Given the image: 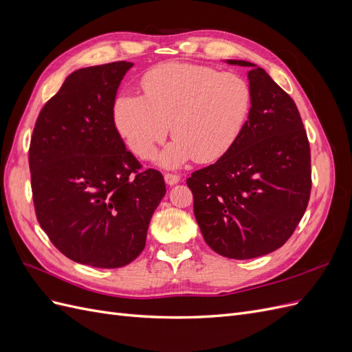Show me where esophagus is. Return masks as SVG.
Returning a JSON list of instances; mask_svg holds the SVG:
<instances>
[{
  "instance_id": "obj_1",
  "label": "esophagus",
  "mask_w": 352,
  "mask_h": 352,
  "mask_svg": "<svg viewBox=\"0 0 352 352\" xmlns=\"http://www.w3.org/2000/svg\"><path fill=\"white\" fill-rule=\"evenodd\" d=\"M164 180H166V184L167 185H170V186H173V185H176L179 180H180V177L177 176V175H172V173H166L164 175Z\"/></svg>"
}]
</instances>
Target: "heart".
<instances>
[{"label":"heart","mask_w":352,"mask_h":352,"mask_svg":"<svg viewBox=\"0 0 352 352\" xmlns=\"http://www.w3.org/2000/svg\"><path fill=\"white\" fill-rule=\"evenodd\" d=\"M144 97L122 94L113 105L117 132L142 160L155 155L172 124L175 141L160 157L167 168L189 160L217 162L236 144L252 107V89L239 73L170 61L141 80Z\"/></svg>","instance_id":"1"}]
</instances>
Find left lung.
Segmentation results:
<instances>
[{"label": "left lung", "instance_id": "obj_1", "mask_svg": "<svg viewBox=\"0 0 352 352\" xmlns=\"http://www.w3.org/2000/svg\"><path fill=\"white\" fill-rule=\"evenodd\" d=\"M250 67L252 107L232 150L186 184L208 247L228 258L265 255L292 236L311 192V155L294 100L264 69Z\"/></svg>", "mask_w": 352, "mask_h": 352}]
</instances>
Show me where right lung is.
Here are the masks:
<instances>
[{
    "mask_svg": "<svg viewBox=\"0 0 352 352\" xmlns=\"http://www.w3.org/2000/svg\"><path fill=\"white\" fill-rule=\"evenodd\" d=\"M133 63L69 74L41 110L29 146L36 219L67 258L100 269L132 263L145 248L163 175L126 150L113 119L116 94Z\"/></svg>",
    "mask_w": 352,
    "mask_h": 352,
    "instance_id": "right-lung-1",
    "label": "right lung"
}]
</instances>
